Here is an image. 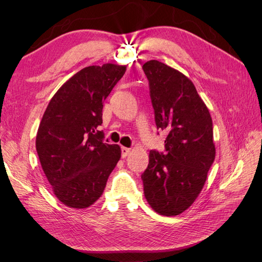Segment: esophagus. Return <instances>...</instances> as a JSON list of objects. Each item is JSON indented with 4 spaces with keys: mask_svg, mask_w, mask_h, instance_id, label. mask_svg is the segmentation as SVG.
I'll use <instances>...</instances> for the list:
<instances>
[{
    "mask_svg": "<svg viewBox=\"0 0 262 262\" xmlns=\"http://www.w3.org/2000/svg\"><path fill=\"white\" fill-rule=\"evenodd\" d=\"M130 153V148H127V147H121V158H126L129 155Z\"/></svg>",
    "mask_w": 262,
    "mask_h": 262,
    "instance_id": "1",
    "label": "esophagus"
}]
</instances>
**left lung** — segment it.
Here are the masks:
<instances>
[{
  "mask_svg": "<svg viewBox=\"0 0 262 262\" xmlns=\"http://www.w3.org/2000/svg\"><path fill=\"white\" fill-rule=\"evenodd\" d=\"M155 124L166 132L165 151L149 152L142 174L149 206L165 216L183 213L193 204L215 159L213 121L193 83L159 60L143 65Z\"/></svg>",
  "mask_w": 262,
  "mask_h": 262,
  "instance_id": "8db88e82",
  "label": "left lung"
}]
</instances>
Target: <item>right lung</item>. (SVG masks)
Segmentation results:
<instances>
[{
  "label": "right lung",
  "instance_id": "1",
  "mask_svg": "<svg viewBox=\"0 0 262 262\" xmlns=\"http://www.w3.org/2000/svg\"><path fill=\"white\" fill-rule=\"evenodd\" d=\"M126 66H88L66 81L49 101L39 124L36 148L48 182L60 203L86 208L101 197L121 155L103 143V101Z\"/></svg>",
  "mask_w": 262,
  "mask_h": 262
}]
</instances>
